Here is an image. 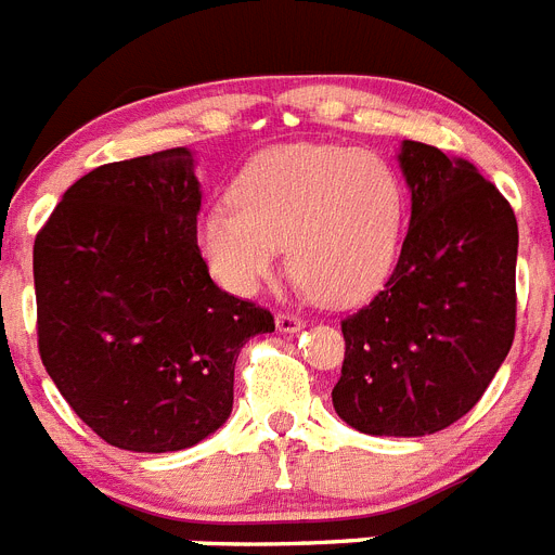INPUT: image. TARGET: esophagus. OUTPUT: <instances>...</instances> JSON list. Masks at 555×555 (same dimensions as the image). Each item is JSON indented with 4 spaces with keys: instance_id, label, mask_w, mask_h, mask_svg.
<instances>
[{
    "instance_id": "1",
    "label": "esophagus",
    "mask_w": 555,
    "mask_h": 555,
    "mask_svg": "<svg viewBox=\"0 0 555 555\" xmlns=\"http://www.w3.org/2000/svg\"><path fill=\"white\" fill-rule=\"evenodd\" d=\"M305 327V321L299 315H291V313H279L276 315V330L279 333H299Z\"/></svg>"
}]
</instances>
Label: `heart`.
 I'll list each match as a JSON object with an SVG mask.
<instances>
[{
    "label": "heart",
    "instance_id": "b5f03b06",
    "mask_svg": "<svg viewBox=\"0 0 555 555\" xmlns=\"http://www.w3.org/2000/svg\"><path fill=\"white\" fill-rule=\"evenodd\" d=\"M406 191L375 152L327 143L276 146L236 175L231 203L206 208L197 245L211 276L254 296L282 245L305 291L344 307L370 299L395 268Z\"/></svg>",
    "mask_w": 555,
    "mask_h": 555
}]
</instances>
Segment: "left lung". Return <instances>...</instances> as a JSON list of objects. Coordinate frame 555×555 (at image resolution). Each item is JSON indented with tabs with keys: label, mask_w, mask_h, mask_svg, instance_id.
Wrapping results in <instances>:
<instances>
[{
	"label": "left lung",
	"mask_w": 555,
	"mask_h": 555,
	"mask_svg": "<svg viewBox=\"0 0 555 555\" xmlns=\"http://www.w3.org/2000/svg\"><path fill=\"white\" fill-rule=\"evenodd\" d=\"M412 194L400 259L384 291L341 321L333 406L375 437H423L477 406L514 344L516 217L468 160L403 141Z\"/></svg>",
	"instance_id": "8db88e82"
}]
</instances>
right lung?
<instances>
[{
  "label": "right lung",
  "instance_id": "1",
  "mask_svg": "<svg viewBox=\"0 0 555 555\" xmlns=\"http://www.w3.org/2000/svg\"><path fill=\"white\" fill-rule=\"evenodd\" d=\"M189 149L106 163L64 191L33 245L41 364L109 446L183 451L234 406L242 344L273 315L214 285Z\"/></svg>",
  "mask_w": 555,
  "mask_h": 555
}]
</instances>
